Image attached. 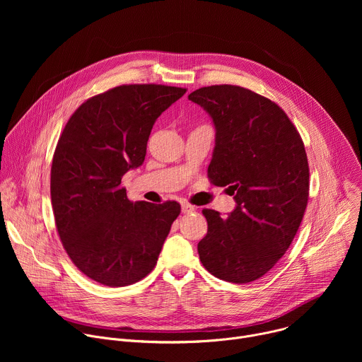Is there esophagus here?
I'll use <instances>...</instances> for the list:
<instances>
[{
    "label": "esophagus",
    "mask_w": 362,
    "mask_h": 362,
    "mask_svg": "<svg viewBox=\"0 0 362 362\" xmlns=\"http://www.w3.org/2000/svg\"><path fill=\"white\" fill-rule=\"evenodd\" d=\"M196 211V208L193 204H190V203H183L182 204V212L183 214H192V212H194Z\"/></svg>",
    "instance_id": "1"
}]
</instances>
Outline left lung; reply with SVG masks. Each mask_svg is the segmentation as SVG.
<instances>
[{"instance_id":"1","label":"left lung","mask_w":362,"mask_h":362,"mask_svg":"<svg viewBox=\"0 0 362 362\" xmlns=\"http://www.w3.org/2000/svg\"><path fill=\"white\" fill-rule=\"evenodd\" d=\"M189 100L216 129L208 177L236 202L228 218L202 211L208 233L197 243L200 262L232 284L256 281L276 265L302 222L309 196L303 141L276 103L252 90L208 86Z\"/></svg>"}]
</instances>
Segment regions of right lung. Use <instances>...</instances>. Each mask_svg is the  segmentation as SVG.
<instances>
[{
	"label": "right lung",
	"instance_id": "obj_1",
	"mask_svg": "<svg viewBox=\"0 0 362 362\" xmlns=\"http://www.w3.org/2000/svg\"><path fill=\"white\" fill-rule=\"evenodd\" d=\"M186 93L123 84L86 100L69 119L51 165V204L71 262L106 286L147 276L180 204L129 200L122 177L144 162L158 117Z\"/></svg>",
	"mask_w": 362,
	"mask_h": 362
}]
</instances>
